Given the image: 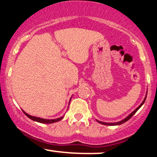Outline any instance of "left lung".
I'll return each mask as SVG.
<instances>
[{
  "label": "left lung",
  "instance_id": "obj_1",
  "mask_svg": "<svg viewBox=\"0 0 157 157\" xmlns=\"http://www.w3.org/2000/svg\"><path fill=\"white\" fill-rule=\"evenodd\" d=\"M146 97H147V94H146V96H145V99H144V100H143V101H142V103L140 104V106H138V107L136 108V109H135L134 111H133L132 113H130V114H129L128 116L127 117L124 119V120H121V121H120V122H104L99 121V120H97V121L98 122H100V124H102V125H121V124L124 123V122H127L128 120H130V119H131V117H132L133 116H134V113H136V111H137L138 110L140 109V107H141V106H142V105H143V104H144V102H145V100H146Z\"/></svg>",
  "mask_w": 157,
  "mask_h": 157
}]
</instances>
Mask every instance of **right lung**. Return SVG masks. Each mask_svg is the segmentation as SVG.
<instances>
[{
    "label": "right lung",
    "instance_id": "right-lung-1",
    "mask_svg": "<svg viewBox=\"0 0 157 157\" xmlns=\"http://www.w3.org/2000/svg\"><path fill=\"white\" fill-rule=\"evenodd\" d=\"M71 98L70 99V101H71ZM70 101H69V102H70ZM23 111V113H25V115L28 117L29 118V119H31L32 120H34V121L40 122V123H46V124L54 123V122H57L60 121V120H62V119L63 118V117H64V116L60 117L57 118V119H54V120H46V119H43V118L31 116V115H29V114H28V113H26V112H25L24 111Z\"/></svg>",
    "mask_w": 157,
    "mask_h": 157
}]
</instances>
